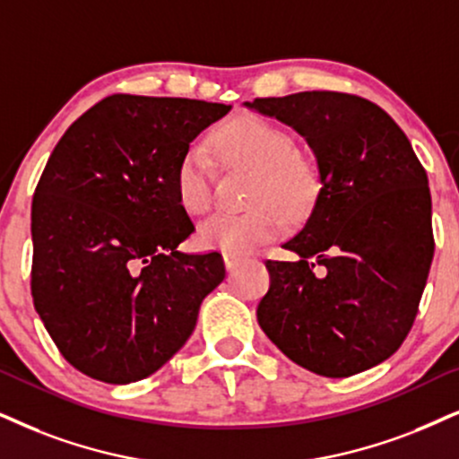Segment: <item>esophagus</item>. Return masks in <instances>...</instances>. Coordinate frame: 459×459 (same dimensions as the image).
<instances>
[{
  "label": "esophagus",
  "mask_w": 459,
  "mask_h": 459,
  "mask_svg": "<svg viewBox=\"0 0 459 459\" xmlns=\"http://www.w3.org/2000/svg\"><path fill=\"white\" fill-rule=\"evenodd\" d=\"M243 263V256L241 254H230V252H224V264L226 269H229V273H233L237 266H239Z\"/></svg>",
  "instance_id": "1"
}]
</instances>
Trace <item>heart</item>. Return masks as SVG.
<instances>
[{"label": "heart", "instance_id": "obj_1", "mask_svg": "<svg viewBox=\"0 0 459 459\" xmlns=\"http://www.w3.org/2000/svg\"><path fill=\"white\" fill-rule=\"evenodd\" d=\"M218 146L229 160L256 167L247 203L241 213L218 212L201 224L199 241L230 254H247L275 239L286 226V216L299 218L311 210L320 193L317 169L294 152V139L281 126L260 116H237L218 131ZM173 188L179 207L199 216L213 201V159L195 142L179 156Z\"/></svg>", "mask_w": 459, "mask_h": 459}]
</instances>
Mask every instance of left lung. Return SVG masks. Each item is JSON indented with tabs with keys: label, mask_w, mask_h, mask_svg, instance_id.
I'll list each match as a JSON object with an SVG mask.
<instances>
[{
	"label": "left lung",
	"mask_w": 459,
	"mask_h": 459,
	"mask_svg": "<svg viewBox=\"0 0 459 459\" xmlns=\"http://www.w3.org/2000/svg\"><path fill=\"white\" fill-rule=\"evenodd\" d=\"M292 126L317 160L320 193L303 230L266 260L258 324L286 356L322 377L373 368L407 339L434 256L426 169L373 101L307 91L246 103Z\"/></svg>",
	"instance_id": "obj_1"
}]
</instances>
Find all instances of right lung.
Returning <instances> with one entry per match:
<instances>
[{
  "label": "right lung",
  "mask_w": 459,
  "mask_h": 459,
  "mask_svg": "<svg viewBox=\"0 0 459 459\" xmlns=\"http://www.w3.org/2000/svg\"><path fill=\"white\" fill-rule=\"evenodd\" d=\"M224 103L112 95L80 116L46 162L31 205L33 305L63 358L106 384L159 370L224 280L218 252L182 254L179 156Z\"/></svg>",
  "instance_id": "right-lung-1"
}]
</instances>
